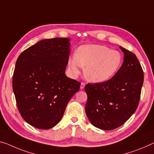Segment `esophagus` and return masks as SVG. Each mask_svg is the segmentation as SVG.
<instances>
[{"mask_svg":"<svg viewBox=\"0 0 154 154\" xmlns=\"http://www.w3.org/2000/svg\"><path fill=\"white\" fill-rule=\"evenodd\" d=\"M85 87V82H81V84H80V89H84Z\"/></svg>","mask_w":154,"mask_h":154,"instance_id":"obj_1","label":"esophagus"}]
</instances>
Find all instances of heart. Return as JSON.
Instances as JSON below:
<instances>
[{
  "instance_id": "b5f03b06",
  "label": "heart",
  "mask_w": 154,
  "mask_h": 154,
  "mask_svg": "<svg viewBox=\"0 0 154 154\" xmlns=\"http://www.w3.org/2000/svg\"><path fill=\"white\" fill-rule=\"evenodd\" d=\"M122 56L101 45H85L68 60V67L74 75H79L82 67L87 79L93 82H102L112 79L121 67Z\"/></svg>"
}]
</instances>
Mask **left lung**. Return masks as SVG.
Segmentation results:
<instances>
[{"mask_svg":"<svg viewBox=\"0 0 154 154\" xmlns=\"http://www.w3.org/2000/svg\"><path fill=\"white\" fill-rule=\"evenodd\" d=\"M123 63L114 76L100 83L86 85L85 112L91 123L103 130L123 125L136 112L144 81L143 68L136 55L120 47Z\"/></svg>","mask_w":154,"mask_h":154,"instance_id":"obj_1","label":"left lung"}]
</instances>
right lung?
<instances>
[{"label": "right lung", "instance_id": "right-lung-1", "mask_svg": "<svg viewBox=\"0 0 154 154\" xmlns=\"http://www.w3.org/2000/svg\"><path fill=\"white\" fill-rule=\"evenodd\" d=\"M69 38L45 39L25 49L16 60L13 91L21 116L41 129L60 121L80 82L66 76Z\"/></svg>", "mask_w": 154, "mask_h": 154}]
</instances>
